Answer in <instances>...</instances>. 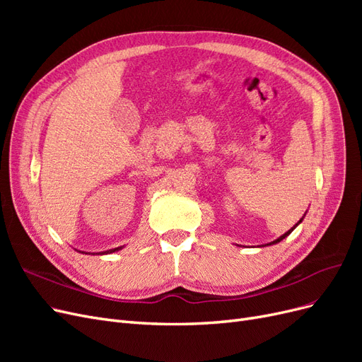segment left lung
Returning a JSON list of instances; mask_svg holds the SVG:
<instances>
[{
    "label": "left lung",
    "mask_w": 362,
    "mask_h": 362,
    "mask_svg": "<svg viewBox=\"0 0 362 362\" xmlns=\"http://www.w3.org/2000/svg\"><path fill=\"white\" fill-rule=\"evenodd\" d=\"M300 222H302V218H300V221H299V222H298V223H296V225H294V226H293V228H291V229H290V231H287V233H286V234H284V235H281V237H279V238H278V240H275V242H272V243H269V245H275V243H278V242H281V240H282V238H286V237H287V235H288V234H291V231H293V229H294V228H296V226H298V225H299V223H300Z\"/></svg>",
    "instance_id": "left-lung-1"
}]
</instances>
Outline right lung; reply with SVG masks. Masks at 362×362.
Wrapping results in <instances>:
<instances>
[{
	"instance_id": "obj_1",
	"label": "right lung",
	"mask_w": 362,
	"mask_h": 362,
	"mask_svg": "<svg viewBox=\"0 0 362 362\" xmlns=\"http://www.w3.org/2000/svg\"><path fill=\"white\" fill-rule=\"evenodd\" d=\"M119 249H122V246H120V247H116V249H110V250H107V252H104V254H112V252H115V250H119Z\"/></svg>"
}]
</instances>
